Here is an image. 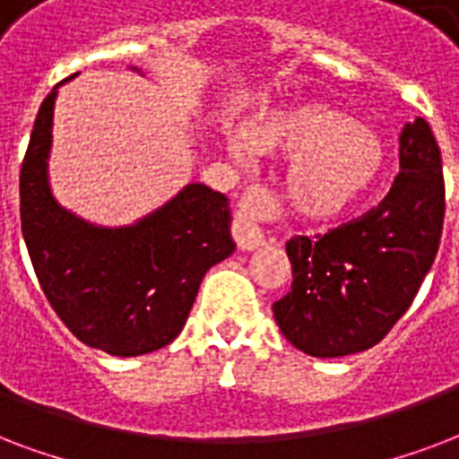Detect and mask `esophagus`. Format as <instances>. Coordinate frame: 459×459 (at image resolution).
<instances>
[{"instance_id": "esophagus-1", "label": "esophagus", "mask_w": 459, "mask_h": 459, "mask_svg": "<svg viewBox=\"0 0 459 459\" xmlns=\"http://www.w3.org/2000/svg\"><path fill=\"white\" fill-rule=\"evenodd\" d=\"M268 191L261 186H251L241 198V211L232 222V237L241 251H254L265 244V232L255 225V218L268 211Z\"/></svg>"}]
</instances>
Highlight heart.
<instances>
[{
	"label": "heart",
	"instance_id": "heart-1",
	"mask_svg": "<svg viewBox=\"0 0 459 459\" xmlns=\"http://www.w3.org/2000/svg\"><path fill=\"white\" fill-rule=\"evenodd\" d=\"M247 143L263 155L292 158L287 196L314 222L344 218L376 189L385 151L374 131L328 102H297L265 109L247 126ZM234 141V152H247Z\"/></svg>",
	"mask_w": 459,
	"mask_h": 459
}]
</instances>
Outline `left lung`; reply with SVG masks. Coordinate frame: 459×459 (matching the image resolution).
<instances>
[{
	"label": "left lung",
	"instance_id": "left-lung-1",
	"mask_svg": "<svg viewBox=\"0 0 459 459\" xmlns=\"http://www.w3.org/2000/svg\"><path fill=\"white\" fill-rule=\"evenodd\" d=\"M446 215L440 148L417 117L400 134V174L378 208L316 239L292 237V290L273 304L282 335L311 357L381 342L438 254Z\"/></svg>",
	"mask_w": 459,
	"mask_h": 459
}]
</instances>
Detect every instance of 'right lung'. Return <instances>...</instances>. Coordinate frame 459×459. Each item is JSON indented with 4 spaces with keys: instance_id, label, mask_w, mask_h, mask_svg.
Segmentation results:
<instances>
[{
    "instance_id": "right-lung-1",
    "label": "right lung",
    "mask_w": 459,
    "mask_h": 459,
    "mask_svg": "<svg viewBox=\"0 0 459 459\" xmlns=\"http://www.w3.org/2000/svg\"><path fill=\"white\" fill-rule=\"evenodd\" d=\"M56 88L42 100L21 165L28 255L48 301L81 342L112 357L148 354L179 335L204 275L232 255L230 201L205 184H186L134 225L76 218L56 204L48 179Z\"/></svg>"
}]
</instances>
